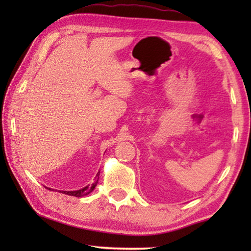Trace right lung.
I'll return each instance as SVG.
<instances>
[{
	"instance_id": "1",
	"label": "right lung",
	"mask_w": 251,
	"mask_h": 251,
	"mask_svg": "<svg viewBox=\"0 0 251 251\" xmlns=\"http://www.w3.org/2000/svg\"><path fill=\"white\" fill-rule=\"evenodd\" d=\"M99 178H100V174H97L96 178H95V184H93L92 187L90 186H86L85 188L83 189H79V190H75V192H62L63 194L65 195H70V196H75V197H82V196H86V195L90 194L93 189L95 188V186L97 184V181H99Z\"/></svg>"
}]
</instances>
